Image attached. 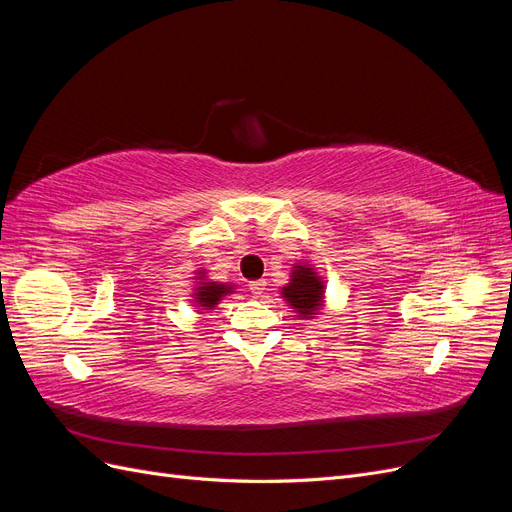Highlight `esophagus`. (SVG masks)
Segmentation results:
<instances>
[{"label": "esophagus", "instance_id": "1", "mask_svg": "<svg viewBox=\"0 0 512 512\" xmlns=\"http://www.w3.org/2000/svg\"><path fill=\"white\" fill-rule=\"evenodd\" d=\"M250 290L254 297H262V292L267 290V282L265 280H256V282H250Z\"/></svg>", "mask_w": 512, "mask_h": 512}]
</instances>
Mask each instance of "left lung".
I'll list each match as a JSON object with an SVG mask.
<instances>
[{
    "label": "left lung",
    "instance_id": "8db88e82",
    "mask_svg": "<svg viewBox=\"0 0 512 512\" xmlns=\"http://www.w3.org/2000/svg\"><path fill=\"white\" fill-rule=\"evenodd\" d=\"M280 292L284 301L294 309V314L307 320L314 318L324 305V282L307 262L292 265L290 282Z\"/></svg>",
    "mask_w": 512,
    "mask_h": 512
}]
</instances>
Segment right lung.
Returning <instances> with one entry per match:
<instances>
[{
	"mask_svg": "<svg viewBox=\"0 0 512 512\" xmlns=\"http://www.w3.org/2000/svg\"><path fill=\"white\" fill-rule=\"evenodd\" d=\"M196 288L192 292L196 312H205V309H213L226 294L235 292V286L228 282H213L207 277V271H196Z\"/></svg>",
	"mask_w": 512,
	"mask_h": 512,
	"instance_id": "obj_1",
	"label": "right lung"
}]
</instances>
